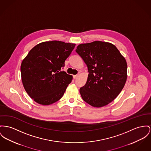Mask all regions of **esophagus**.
Segmentation results:
<instances>
[{
	"mask_svg": "<svg viewBox=\"0 0 151 151\" xmlns=\"http://www.w3.org/2000/svg\"><path fill=\"white\" fill-rule=\"evenodd\" d=\"M78 77V74H77V75H74V76H73V78H74V79H76Z\"/></svg>",
	"mask_w": 151,
	"mask_h": 151,
	"instance_id": "34e87169",
	"label": "esophagus"
}]
</instances>
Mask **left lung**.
Returning a JSON list of instances; mask_svg holds the SVG:
<instances>
[{
  "mask_svg": "<svg viewBox=\"0 0 151 151\" xmlns=\"http://www.w3.org/2000/svg\"><path fill=\"white\" fill-rule=\"evenodd\" d=\"M76 51L87 65L88 77L80 89L83 101L100 108L114 100L127 79V63L113 44L102 41L82 43Z\"/></svg>",
  "mask_w": 151,
  "mask_h": 151,
  "instance_id": "obj_1",
  "label": "left lung"
}]
</instances>
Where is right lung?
Masks as SVG:
<instances>
[{"mask_svg": "<svg viewBox=\"0 0 151 151\" xmlns=\"http://www.w3.org/2000/svg\"><path fill=\"white\" fill-rule=\"evenodd\" d=\"M75 46L74 43L58 40L42 42L22 60L23 85L36 102L49 105L62 98L73 78L62 68Z\"/></svg>", "mask_w": 151, "mask_h": 151, "instance_id": "1", "label": "right lung"}]
</instances>
